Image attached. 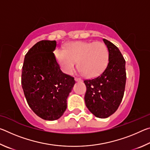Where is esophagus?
Listing matches in <instances>:
<instances>
[{
    "mask_svg": "<svg viewBox=\"0 0 150 150\" xmlns=\"http://www.w3.org/2000/svg\"><path fill=\"white\" fill-rule=\"evenodd\" d=\"M75 81H77V82H81V81H82V80L81 79H79V78H75Z\"/></svg>",
    "mask_w": 150,
    "mask_h": 150,
    "instance_id": "esophagus-1",
    "label": "esophagus"
}]
</instances>
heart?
Returning a JSON list of instances; mask_svg holds the SVG:
<instances>
[{
  "label": "heart",
  "mask_w": 150,
  "mask_h": 150,
  "mask_svg": "<svg viewBox=\"0 0 150 150\" xmlns=\"http://www.w3.org/2000/svg\"><path fill=\"white\" fill-rule=\"evenodd\" d=\"M57 62L63 72L70 75L77 67L87 78H96L107 67L109 51L101 42H75L68 44L64 50L55 52Z\"/></svg>",
  "instance_id": "b5f03b06"
}]
</instances>
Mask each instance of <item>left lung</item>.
I'll return each instance as SVG.
<instances>
[{
	"instance_id": "left-lung-1",
	"label": "left lung",
	"mask_w": 150,
	"mask_h": 150,
	"mask_svg": "<svg viewBox=\"0 0 150 150\" xmlns=\"http://www.w3.org/2000/svg\"><path fill=\"white\" fill-rule=\"evenodd\" d=\"M108 48L109 62L106 69L98 77L84 81L87 87L86 106L96 117L106 118L117 110L125 90L126 62L118 48L103 39Z\"/></svg>"
}]
</instances>
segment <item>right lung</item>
Listing matches in <instances>:
<instances>
[{"label":"right lung","instance_id":"obj_1","mask_svg":"<svg viewBox=\"0 0 150 150\" xmlns=\"http://www.w3.org/2000/svg\"><path fill=\"white\" fill-rule=\"evenodd\" d=\"M55 40L36 43L25 55L22 87L30 108L45 120H55L67 108V99L75 81L63 73L54 54Z\"/></svg>","mask_w":150,"mask_h":150}]
</instances>
